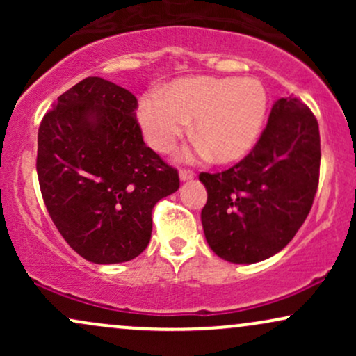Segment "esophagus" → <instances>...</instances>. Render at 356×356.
<instances>
[{
    "mask_svg": "<svg viewBox=\"0 0 356 356\" xmlns=\"http://www.w3.org/2000/svg\"><path fill=\"white\" fill-rule=\"evenodd\" d=\"M194 172H192V170H187V169H184V170H181V172H179V177H181V181L182 182H186V181H191V179H194Z\"/></svg>",
    "mask_w": 356,
    "mask_h": 356,
    "instance_id": "1",
    "label": "esophagus"
}]
</instances>
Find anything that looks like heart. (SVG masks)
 Returning <instances> with one entry per match:
<instances>
[{
  "label": "heart",
  "instance_id": "heart-1",
  "mask_svg": "<svg viewBox=\"0 0 356 356\" xmlns=\"http://www.w3.org/2000/svg\"><path fill=\"white\" fill-rule=\"evenodd\" d=\"M263 81L244 76H187L138 105V124L157 152L177 147L187 122L199 152L216 164H234L251 152L268 112Z\"/></svg>",
  "mask_w": 356,
  "mask_h": 356
}]
</instances>
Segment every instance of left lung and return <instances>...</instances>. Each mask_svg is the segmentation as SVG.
I'll list each match as a JSON object with an SVG mask.
<instances>
[{
  "instance_id": "obj_1",
  "label": "left lung",
  "mask_w": 356,
  "mask_h": 356,
  "mask_svg": "<svg viewBox=\"0 0 356 356\" xmlns=\"http://www.w3.org/2000/svg\"><path fill=\"white\" fill-rule=\"evenodd\" d=\"M320 161L312 110L293 97L276 100L266 129L243 161L222 172L199 174L207 191L201 220L212 251L236 264L280 252L308 218Z\"/></svg>"
}]
</instances>
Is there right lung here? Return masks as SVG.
I'll use <instances>...</instances> for the list:
<instances>
[{
	"label": "right lung",
	"instance_id": "1",
	"mask_svg": "<svg viewBox=\"0 0 356 356\" xmlns=\"http://www.w3.org/2000/svg\"><path fill=\"white\" fill-rule=\"evenodd\" d=\"M137 99L100 76L58 97L38 129L44 206L68 246L95 264L125 263L152 234L154 206L179 174L142 138Z\"/></svg>",
	"mask_w": 356,
	"mask_h": 356
}]
</instances>
